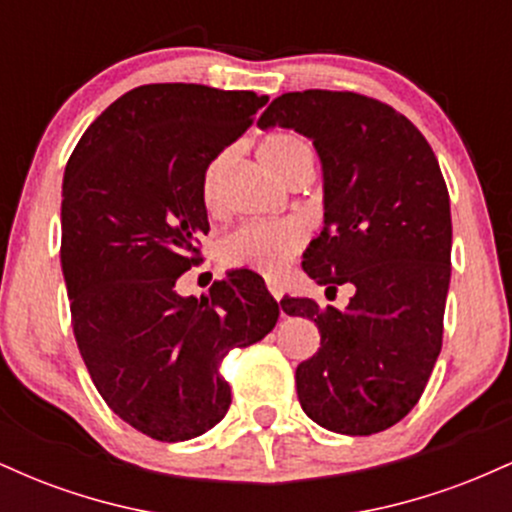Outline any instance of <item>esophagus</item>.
Segmentation results:
<instances>
[{
    "mask_svg": "<svg viewBox=\"0 0 512 512\" xmlns=\"http://www.w3.org/2000/svg\"><path fill=\"white\" fill-rule=\"evenodd\" d=\"M267 289H269V293H272V296L276 298V301H281V286H279V281L267 279Z\"/></svg>",
    "mask_w": 512,
    "mask_h": 512,
    "instance_id": "obj_1",
    "label": "esophagus"
}]
</instances>
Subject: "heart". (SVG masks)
<instances>
[{
    "mask_svg": "<svg viewBox=\"0 0 512 512\" xmlns=\"http://www.w3.org/2000/svg\"><path fill=\"white\" fill-rule=\"evenodd\" d=\"M260 161L269 173L286 185L303 170L313 173V149L301 134L291 129H274L257 146ZM231 163V151H221L209 161L202 175V199L207 209H219L221 180ZM305 226L296 219L252 221L228 231L219 243V257L228 267L255 269L262 274H281L296 260L305 245Z\"/></svg>",
    "mask_w": 512,
    "mask_h": 512,
    "instance_id": "1",
    "label": "heart"
}]
</instances>
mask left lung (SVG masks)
<instances>
[{
    "label": "left lung",
    "mask_w": 512,
    "mask_h": 512,
    "mask_svg": "<svg viewBox=\"0 0 512 512\" xmlns=\"http://www.w3.org/2000/svg\"><path fill=\"white\" fill-rule=\"evenodd\" d=\"M257 125L313 139L325 226L303 269L327 291L354 286L346 310L281 301L320 330V349L296 368L298 402L327 431H385L424 395L443 346L452 221L438 158L392 105L354 91L284 93Z\"/></svg>",
    "instance_id": "8db88e82"
}]
</instances>
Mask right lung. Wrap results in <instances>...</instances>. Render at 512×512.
Listing matches in <instances>:
<instances>
[{
	"instance_id": "obj_1",
	"label": "right lung",
	"mask_w": 512,
	"mask_h": 512,
	"mask_svg": "<svg viewBox=\"0 0 512 512\" xmlns=\"http://www.w3.org/2000/svg\"><path fill=\"white\" fill-rule=\"evenodd\" d=\"M267 96L202 84H146L103 110L69 156L62 274L74 339L110 409L144 436H202L231 407L221 363L272 332L279 305L236 269L209 296L175 291L202 262V175Z\"/></svg>"
}]
</instances>
